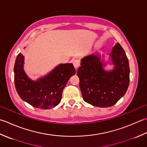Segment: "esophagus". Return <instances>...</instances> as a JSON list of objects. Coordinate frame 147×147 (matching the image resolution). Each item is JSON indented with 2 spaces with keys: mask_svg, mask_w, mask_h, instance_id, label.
<instances>
[{
  "mask_svg": "<svg viewBox=\"0 0 147 147\" xmlns=\"http://www.w3.org/2000/svg\"><path fill=\"white\" fill-rule=\"evenodd\" d=\"M73 64H74V67L77 69V68L79 67L80 63V61L79 60V59H75V60H74V61H73Z\"/></svg>",
  "mask_w": 147,
  "mask_h": 147,
  "instance_id": "1",
  "label": "esophagus"
}]
</instances>
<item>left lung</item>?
Listing matches in <instances>:
<instances>
[{"label": "left lung", "instance_id": "left-lung-1", "mask_svg": "<svg viewBox=\"0 0 147 147\" xmlns=\"http://www.w3.org/2000/svg\"><path fill=\"white\" fill-rule=\"evenodd\" d=\"M115 68L105 71L100 58L91 55L81 59L77 74L86 102L98 107L115 105L125 94L129 84V66L124 49L119 43L110 54Z\"/></svg>", "mask_w": 147, "mask_h": 147}]
</instances>
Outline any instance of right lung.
I'll return each mask as SVG.
<instances>
[{
    "label": "right lung",
    "mask_w": 147,
    "mask_h": 147,
    "mask_svg": "<svg viewBox=\"0 0 147 147\" xmlns=\"http://www.w3.org/2000/svg\"><path fill=\"white\" fill-rule=\"evenodd\" d=\"M23 59L24 56L19 53L14 67V84L20 98L40 109H49L58 105L67 82L76 74L73 64L59 65L47 76L34 82L24 72Z\"/></svg>",
    "instance_id": "1"
}]
</instances>
